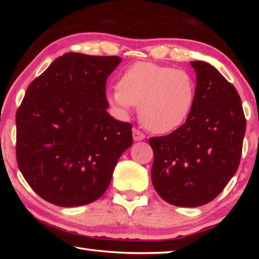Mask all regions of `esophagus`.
I'll list each match as a JSON object with an SVG mask.
<instances>
[{"mask_svg": "<svg viewBox=\"0 0 259 259\" xmlns=\"http://www.w3.org/2000/svg\"><path fill=\"white\" fill-rule=\"evenodd\" d=\"M133 137L135 142H139V140L145 139V135H144L142 131H139L138 129H133Z\"/></svg>", "mask_w": 259, "mask_h": 259, "instance_id": "esophagus-1", "label": "esophagus"}]
</instances>
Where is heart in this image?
<instances>
[{"label": "heart", "instance_id": "1", "mask_svg": "<svg viewBox=\"0 0 259 259\" xmlns=\"http://www.w3.org/2000/svg\"><path fill=\"white\" fill-rule=\"evenodd\" d=\"M107 100L122 117H128L139 106V117L148 130L168 134L190 116L195 83L185 69L140 61L125 69L120 84L107 93Z\"/></svg>", "mask_w": 259, "mask_h": 259}]
</instances>
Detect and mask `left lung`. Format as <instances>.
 I'll return each instance as SVG.
<instances>
[{"mask_svg":"<svg viewBox=\"0 0 259 259\" xmlns=\"http://www.w3.org/2000/svg\"><path fill=\"white\" fill-rule=\"evenodd\" d=\"M195 100L185 123L164 137L150 138L154 152L152 183L177 207L212 201L239 168L245 117L233 84L205 61H191Z\"/></svg>","mask_w":259,"mask_h":259,"instance_id":"8db88e82","label":"left lung"}]
</instances>
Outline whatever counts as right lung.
<instances>
[{
  "mask_svg": "<svg viewBox=\"0 0 259 259\" xmlns=\"http://www.w3.org/2000/svg\"><path fill=\"white\" fill-rule=\"evenodd\" d=\"M117 56L68 52L30 83L17 111V162L33 191L59 207L102 196L133 145V125L107 113Z\"/></svg>",
  "mask_w": 259,
  "mask_h": 259,
  "instance_id": "obj_1",
  "label": "right lung"
}]
</instances>
